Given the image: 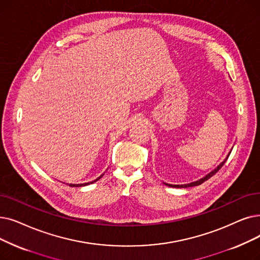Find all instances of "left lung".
Returning a JSON list of instances; mask_svg holds the SVG:
<instances>
[{
  "label": "left lung",
  "instance_id": "left-lung-1",
  "mask_svg": "<svg viewBox=\"0 0 260 260\" xmlns=\"http://www.w3.org/2000/svg\"><path fill=\"white\" fill-rule=\"evenodd\" d=\"M231 154V153H230ZM230 154L228 155V157L226 158H225V159L216 168V169H214V170H212L210 173H208L206 176H204V177H203V178H201V179H199V180H197V182H193V183H190V184H186V185H171V184H166L167 186H169V187H175V188H187V187H193V186H198V185H201L202 183H204L205 182V180H207L208 178H210L212 175H214V174H216L219 170H220V169L223 167V165L225 164V161H226L228 160V158H229V156H230Z\"/></svg>",
  "mask_w": 260,
  "mask_h": 260
}]
</instances>
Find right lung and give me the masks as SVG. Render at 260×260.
I'll list each match as a JSON object with an SVG mask.
<instances>
[{
    "label": "right lung",
    "mask_w": 260,
    "mask_h": 260,
    "mask_svg": "<svg viewBox=\"0 0 260 260\" xmlns=\"http://www.w3.org/2000/svg\"><path fill=\"white\" fill-rule=\"evenodd\" d=\"M103 175H101L100 177H98L96 179H94V180H92V182H90V183H85V184H70L69 186H71V187H83V186H87V185H89V184H92V183H94V182H96V180H99L101 177H102Z\"/></svg>",
    "instance_id": "obj_1"
}]
</instances>
